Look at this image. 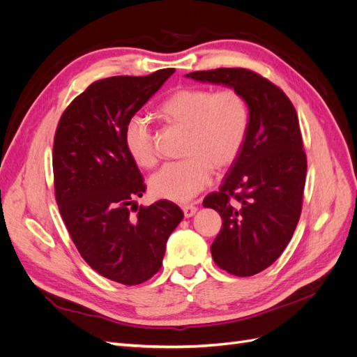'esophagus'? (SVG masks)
I'll return each instance as SVG.
<instances>
[{"label": "esophagus", "mask_w": 357, "mask_h": 357, "mask_svg": "<svg viewBox=\"0 0 357 357\" xmlns=\"http://www.w3.org/2000/svg\"><path fill=\"white\" fill-rule=\"evenodd\" d=\"M181 210H183V214H185V218H192V215L198 211V207L193 204H188V205H183Z\"/></svg>", "instance_id": "obj_1"}]
</instances>
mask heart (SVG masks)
<instances>
[{
  "instance_id": "b5f03b06",
  "label": "heart",
  "mask_w": 357,
  "mask_h": 357,
  "mask_svg": "<svg viewBox=\"0 0 357 357\" xmlns=\"http://www.w3.org/2000/svg\"><path fill=\"white\" fill-rule=\"evenodd\" d=\"M168 122L188 129L183 155L168 162L150 177L149 188L155 197L188 202L210 185L213 167L232 165L245 143L250 112L244 96L226 88L213 92L207 88H183L159 105ZM123 142L137 165L156 164L153 132L146 117L134 114L123 128Z\"/></svg>"
}]
</instances>
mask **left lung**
<instances>
[{
	"mask_svg": "<svg viewBox=\"0 0 357 357\" xmlns=\"http://www.w3.org/2000/svg\"><path fill=\"white\" fill-rule=\"evenodd\" d=\"M188 77L229 86L248 104L250 125L241 153L219 192L202 204L223 220L211 244L215 265L250 277L277 261L299 222L307 156L298 114L278 86L252 70L193 71Z\"/></svg>",
	"mask_w": 357,
	"mask_h": 357,
	"instance_id": "obj_1",
	"label": "left lung"
}]
</instances>
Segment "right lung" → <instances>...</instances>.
Masks as SVG:
<instances>
[{
	"label": "right lung",
	"instance_id": "right-lung-1",
	"mask_svg": "<svg viewBox=\"0 0 357 357\" xmlns=\"http://www.w3.org/2000/svg\"><path fill=\"white\" fill-rule=\"evenodd\" d=\"M174 71L93 82L62 113L53 142L55 197L73 243L96 273L126 286L159 271L168 236L183 219L165 199L131 213L146 185L123 142L128 119Z\"/></svg>",
	"mask_w": 357,
	"mask_h": 357
}]
</instances>
